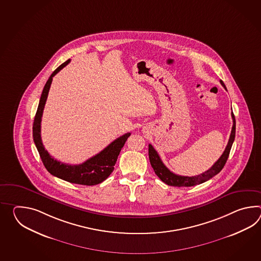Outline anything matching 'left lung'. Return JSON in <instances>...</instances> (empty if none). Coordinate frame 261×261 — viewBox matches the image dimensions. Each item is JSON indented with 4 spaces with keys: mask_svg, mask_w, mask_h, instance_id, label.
<instances>
[{
    "mask_svg": "<svg viewBox=\"0 0 261 261\" xmlns=\"http://www.w3.org/2000/svg\"><path fill=\"white\" fill-rule=\"evenodd\" d=\"M222 86L226 90V85L224 84L223 81H220ZM232 120H233V126H232L231 134L229 137L228 143L226 145V149L223 152V154L221 155L220 158L214 164V166L212 168L208 169L207 171L203 172L202 174H199L197 176H180L177 174L171 172L168 169L164 163L162 162L161 158L159 156V154L157 153V151L154 150V148L149 144V158H150V162H151V168H153L154 172L157 176L159 177V179L162 180L163 182H165L166 185L171 186H177V187H181V186H197L199 184L205 182L206 180L212 179L216 174L219 173L222 168H224V166L226 165V160L229 155L230 149H231L233 141L235 139V133H236V121H235V116L231 112Z\"/></svg>",
    "mask_w": 261,
    "mask_h": 261,
    "instance_id": "1",
    "label": "left lung"
}]
</instances>
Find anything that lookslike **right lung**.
<instances>
[{"label": "right lung", "mask_w": 261, "mask_h": 261, "mask_svg": "<svg viewBox=\"0 0 261 261\" xmlns=\"http://www.w3.org/2000/svg\"><path fill=\"white\" fill-rule=\"evenodd\" d=\"M69 63V60H67L64 64H61L57 69L54 70V72L45 84L35 114L33 125V137L37 151L39 152L41 160L49 173L72 184L82 186H95L104 181L114 170V166L116 164L118 155L120 154V151L131 133L122 135V137L118 138L114 141H112L109 146H107L103 151H100L96 155L80 165L64 164L57 161L51 155H49L47 151L45 150V147L41 139V119L47 98V94L49 92V88L53 82V76Z\"/></svg>", "instance_id": "right-lung-1"}]
</instances>
